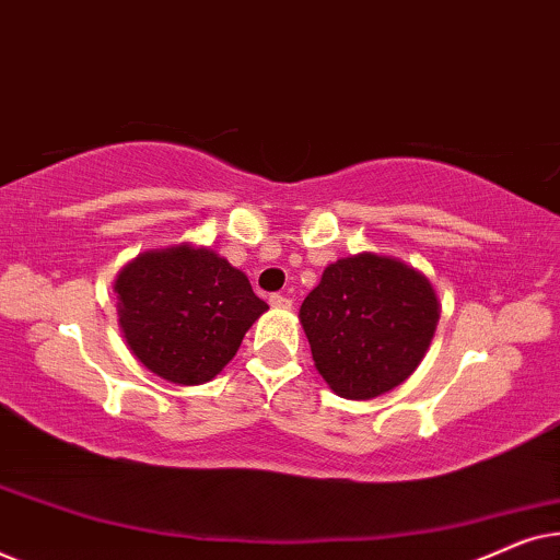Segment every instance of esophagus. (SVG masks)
I'll use <instances>...</instances> for the list:
<instances>
[{
  "label": "esophagus",
  "instance_id": "obj_1",
  "mask_svg": "<svg viewBox=\"0 0 560 560\" xmlns=\"http://www.w3.org/2000/svg\"><path fill=\"white\" fill-rule=\"evenodd\" d=\"M270 305H272V308H290L293 301H290V298H285V295L275 293V295H270Z\"/></svg>",
  "mask_w": 560,
  "mask_h": 560
}]
</instances>
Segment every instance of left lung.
<instances>
[{
    "label": "left lung",
    "instance_id": "obj_1",
    "mask_svg": "<svg viewBox=\"0 0 560 560\" xmlns=\"http://www.w3.org/2000/svg\"><path fill=\"white\" fill-rule=\"evenodd\" d=\"M439 316V295L423 272L372 252L328 265L301 305L316 370L347 400L402 385L431 347Z\"/></svg>",
    "mask_w": 560,
    "mask_h": 560
}]
</instances>
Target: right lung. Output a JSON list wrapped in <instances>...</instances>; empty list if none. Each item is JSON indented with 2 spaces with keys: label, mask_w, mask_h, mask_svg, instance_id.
Instances as JSON below:
<instances>
[{
  "label": "right lung",
  "mask_w": 560,
  "mask_h": 560,
  "mask_svg": "<svg viewBox=\"0 0 560 560\" xmlns=\"http://www.w3.org/2000/svg\"><path fill=\"white\" fill-rule=\"evenodd\" d=\"M119 328L132 354L175 385H203L267 311L247 275L209 247L150 249L114 280Z\"/></svg>",
  "instance_id": "obj_1"
}]
</instances>
